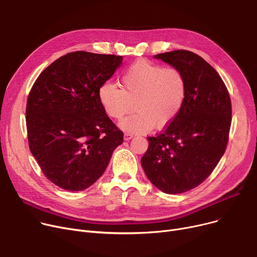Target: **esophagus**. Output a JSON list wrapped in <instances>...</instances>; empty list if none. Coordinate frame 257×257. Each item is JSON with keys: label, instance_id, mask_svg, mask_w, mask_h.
<instances>
[{"label": "esophagus", "instance_id": "esophagus-1", "mask_svg": "<svg viewBox=\"0 0 257 257\" xmlns=\"http://www.w3.org/2000/svg\"><path fill=\"white\" fill-rule=\"evenodd\" d=\"M131 139H133V134H130V133H125L124 134V141H130Z\"/></svg>", "mask_w": 257, "mask_h": 257}]
</instances>
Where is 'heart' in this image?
Segmentation results:
<instances>
[{
    "instance_id": "obj_1",
    "label": "heart",
    "mask_w": 257,
    "mask_h": 257,
    "mask_svg": "<svg viewBox=\"0 0 257 257\" xmlns=\"http://www.w3.org/2000/svg\"><path fill=\"white\" fill-rule=\"evenodd\" d=\"M121 88L106 81L98 89V99L108 117L129 133H147L155 126L167 127L182 109L187 85L181 71L146 60L133 63L120 79Z\"/></svg>"
}]
</instances>
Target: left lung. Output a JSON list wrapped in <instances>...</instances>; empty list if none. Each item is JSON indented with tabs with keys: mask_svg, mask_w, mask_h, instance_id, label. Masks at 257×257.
<instances>
[{
	"mask_svg": "<svg viewBox=\"0 0 257 257\" xmlns=\"http://www.w3.org/2000/svg\"><path fill=\"white\" fill-rule=\"evenodd\" d=\"M181 71L187 92L182 109L167 129L148 138L142 167L153 185L181 194L203 182L225 153L231 124V101L220 75L197 54L176 50L157 54Z\"/></svg>",
	"mask_w": 257,
	"mask_h": 257,
	"instance_id": "1",
	"label": "left lung"
}]
</instances>
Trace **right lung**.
<instances>
[{"instance_id":"right-lung-1","label":"right lung","mask_w":257,"mask_h":257,"mask_svg":"<svg viewBox=\"0 0 257 257\" xmlns=\"http://www.w3.org/2000/svg\"><path fill=\"white\" fill-rule=\"evenodd\" d=\"M123 56L78 51L50 64L27 101L29 148L45 176L66 191H83L105 172L123 132L106 115L99 87Z\"/></svg>"}]
</instances>
